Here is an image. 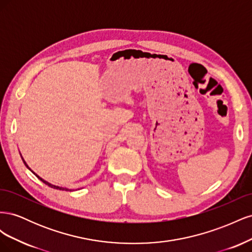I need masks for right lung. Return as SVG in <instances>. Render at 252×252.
<instances>
[{
  "label": "right lung",
  "mask_w": 252,
  "mask_h": 252,
  "mask_svg": "<svg viewBox=\"0 0 252 252\" xmlns=\"http://www.w3.org/2000/svg\"><path fill=\"white\" fill-rule=\"evenodd\" d=\"M21 158H22V156H21ZM22 159H23V162H24V164H25V166L27 167V168H28V169H29L30 171H32V172L33 174H35V173H34V172H33V171H32V169H30V168H29V167H28V165H27V164H26V162L24 161V158H22ZM35 177H37V179H40V180H41V181H42L43 183H45V184H46V185H48V186H49V187H51V188H55V189H59V190H65V191H71V189H68V188H64V187H60V186H56V185H52V184H50V183H48L47 181H45V180H43L42 178H40V177H39V175H37V174H35Z\"/></svg>",
  "instance_id": "add662e5"
}]
</instances>
